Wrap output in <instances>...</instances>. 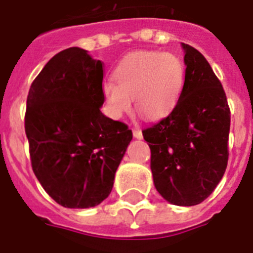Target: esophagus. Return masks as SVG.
Wrapping results in <instances>:
<instances>
[{
	"mask_svg": "<svg viewBox=\"0 0 253 253\" xmlns=\"http://www.w3.org/2000/svg\"><path fill=\"white\" fill-rule=\"evenodd\" d=\"M132 133L136 139H143V132H141V130H139V128H133Z\"/></svg>",
	"mask_w": 253,
	"mask_h": 253,
	"instance_id": "34e87169",
	"label": "esophagus"
}]
</instances>
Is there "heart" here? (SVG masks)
Returning a JSON list of instances; mask_svg holds the SVG:
<instances>
[{"instance_id":"1","label":"heart","mask_w":253,"mask_h":253,"mask_svg":"<svg viewBox=\"0 0 253 253\" xmlns=\"http://www.w3.org/2000/svg\"><path fill=\"white\" fill-rule=\"evenodd\" d=\"M114 80L103 84V95L109 113L120 118L135 109L145 120H159L171 113L181 96L185 68L172 52L135 51L122 59Z\"/></svg>"}]
</instances>
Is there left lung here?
<instances>
[{"label": "left lung", "instance_id": "8db88e82", "mask_svg": "<svg viewBox=\"0 0 253 253\" xmlns=\"http://www.w3.org/2000/svg\"><path fill=\"white\" fill-rule=\"evenodd\" d=\"M185 50V84L172 112L143 131L158 193L176 206H195L211 194L228 166L230 109L211 65Z\"/></svg>", "mask_w": 253, "mask_h": 253}]
</instances>
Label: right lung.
I'll use <instances>...</instances> for the list:
<instances>
[{"label":"right lung","instance_id":"right-lung-1","mask_svg":"<svg viewBox=\"0 0 253 253\" xmlns=\"http://www.w3.org/2000/svg\"><path fill=\"white\" fill-rule=\"evenodd\" d=\"M104 64L80 47L48 60L32 82L24 126L33 172L55 202L88 209L112 192L132 131L104 116Z\"/></svg>","mask_w":253,"mask_h":253}]
</instances>
